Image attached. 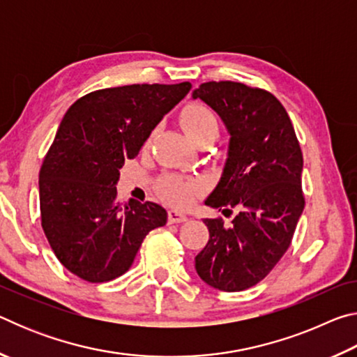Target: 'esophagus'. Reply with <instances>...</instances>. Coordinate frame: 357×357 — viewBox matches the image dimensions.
<instances>
[{
  "label": "esophagus",
  "mask_w": 357,
  "mask_h": 357,
  "mask_svg": "<svg viewBox=\"0 0 357 357\" xmlns=\"http://www.w3.org/2000/svg\"><path fill=\"white\" fill-rule=\"evenodd\" d=\"M187 220V215L183 213H178V211H170L168 213V222L170 223H183Z\"/></svg>",
  "instance_id": "1"
}]
</instances>
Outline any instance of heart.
Instances as JSON below:
<instances>
[{"label": "heart", "instance_id": "heart-1", "mask_svg": "<svg viewBox=\"0 0 357 357\" xmlns=\"http://www.w3.org/2000/svg\"><path fill=\"white\" fill-rule=\"evenodd\" d=\"M181 124H183L187 135L190 137V140L197 146L213 143L219 137L222 129L220 118L214 108L198 100L189 102V104L184 105L183 110H181ZM197 192L198 185L195 183L176 176L167 178L160 184L162 197L178 208H184L187 204H190Z\"/></svg>", "mask_w": 357, "mask_h": 357}]
</instances>
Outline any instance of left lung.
<instances>
[{
  "instance_id": "obj_1",
  "label": "left lung",
  "mask_w": 357,
  "mask_h": 357,
  "mask_svg": "<svg viewBox=\"0 0 357 357\" xmlns=\"http://www.w3.org/2000/svg\"><path fill=\"white\" fill-rule=\"evenodd\" d=\"M220 114L229 132L222 178L204 200L229 217L204 219L209 241L195 269L220 291L261 282L291 245L304 209L302 151L285 107L274 94L239 82H208L193 91Z\"/></svg>"
}]
</instances>
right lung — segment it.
Masks as SVG:
<instances>
[{"label":"right lung","mask_w":357,"mask_h":357,"mask_svg":"<svg viewBox=\"0 0 357 357\" xmlns=\"http://www.w3.org/2000/svg\"><path fill=\"white\" fill-rule=\"evenodd\" d=\"M190 88L183 82L98 89L66 112L39 172L40 225L59 263L82 280L123 275L146 234L167 223L160 204L118 202L119 168Z\"/></svg>","instance_id":"obj_1"}]
</instances>
